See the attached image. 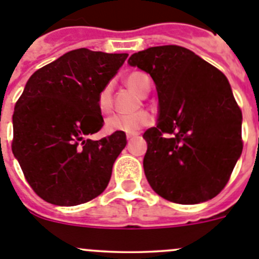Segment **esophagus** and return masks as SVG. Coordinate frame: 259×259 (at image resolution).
<instances>
[{
	"instance_id": "34e87169",
	"label": "esophagus",
	"mask_w": 259,
	"mask_h": 259,
	"mask_svg": "<svg viewBox=\"0 0 259 259\" xmlns=\"http://www.w3.org/2000/svg\"><path fill=\"white\" fill-rule=\"evenodd\" d=\"M139 132H134V134H128L127 135V140H132V139H134V137H136V136H139Z\"/></svg>"
}]
</instances>
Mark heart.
Instances as JSON below:
<instances>
[{
	"label": "heart",
	"mask_w": 259,
	"mask_h": 259,
	"mask_svg": "<svg viewBox=\"0 0 259 259\" xmlns=\"http://www.w3.org/2000/svg\"><path fill=\"white\" fill-rule=\"evenodd\" d=\"M127 85L135 91L137 95L145 96L150 89V80L144 72L135 71L128 75ZM97 106L98 110L102 114L109 113L111 109V87L110 84L105 85L100 91L97 97ZM152 122L149 114L146 113H137L132 115H111L106 120V130L109 132H125V134H134L137 130H140L143 125H148Z\"/></svg>",
	"instance_id": "heart-1"
}]
</instances>
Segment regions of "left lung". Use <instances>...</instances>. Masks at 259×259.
I'll return each instance as SVG.
<instances>
[{
	"instance_id": "1",
	"label": "left lung",
	"mask_w": 259,
	"mask_h": 259,
	"mask_svg": "<svg viewBox=\"0 0 259 259\" xmlns=\"http://www.w3.org/2000/svg\"><path fill=\"white\" fill-rule=\"evenodd\" d=\"M128 63L154 80L155 127L146 130L144 171L164 200L205 202L226 187L242 152L241 110L223 72L178 45L135 53Z\"/></svg>"
}]
</instances>
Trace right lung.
<instances>
[{
  "instance_id": "1",
  "label": "right lung",
  "mask_w": 259,
  "mask_h": 259,
  "mask_svg": "<svg viewBox=\"0 0 259 259\" xmlns=\"http://www.w3.org/2000/svg\"><path fill=\"white\" fill-rule=\"evenodd\" d=\"M71 50L38 68L27 81L13 114L11 149L37 196L58 206H75L105 191L113 164L124 149V132L85 139L104 125L98 93L127 59Z\"/></svg>"
}]
</instances>
